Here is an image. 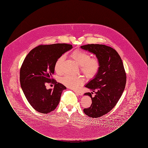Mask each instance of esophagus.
I'll use <instances>...</instances> for the list:
<instances>
[{
	"instance_id": "esophagus-1",
	"label": "esophagus",
	"mask_w": 148,
	"mask_h": 148,
	"mask_svg": "<svg viewBox=\"0 0 148 148\" xmlns=\"http://www.w3.org/2000/svg\"><path fill=\"white\" fill-rule=\"evenodd\" d=\"M74 92H75V94L77 95H83V93L82 92H79V91H76L75 90Z\"/></svg>"
}]
</instances>
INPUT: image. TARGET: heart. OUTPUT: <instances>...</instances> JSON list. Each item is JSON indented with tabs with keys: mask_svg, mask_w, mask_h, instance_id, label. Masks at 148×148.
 I'll return each instance as SVG.
<instances>
[{
	"mask_svg": "<svg viewBox=\"0 0 148 148\" xmlns=\"http://www.w3.org/2000/svg\"><path fill=\"white\" fill-rule=\"evenodd\" d=\"M71 56L77 64L80 65V70L86 79H93L98 74L101 64L98 58H91L89 54L80 49L73 51L71 53ZM64 60V56H59L56 59L54 64V69L57 73H62V67ZM60 82L71 89H77L83 84L84 79L80 77L65 75L61 77Z\"/></svg>",
	"mask_w": 148,
	"mask_h": 148,
	"instance_id": "obj_1",
	"label": "heart"
}]
</instances>
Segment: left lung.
<instances>
[{
  "mask_svg": "<svg viewBox=\"0 0 148 148\" xmlns=\"http://www.w3.org/2000/svg\"><path fill=\"white\" fill-rule=\"evenodd\" d=\"M83 49L95 54L100 62L98 74L85 87L92 90L86 92L92 99V105L83 110L91 118H99L109 113L116 106L125 87L127 76L122 60L118 52L103 44H87ZM94 92L95 96L92 97Z\"/></svg>",
  "mask_w": 148,
  "mask_h": 148,
  "instance_id": "8db88e82",
  "label": "left lung"
}]
</instances>
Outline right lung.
Segmentation results:
<instances>
[{
    "label": "right lung",
    "instance_id": "add662e5",
    "mask_svg": "<svg viewBox=\"0 0 148 148\" xmlns=\"http://www.w3.org/2000/svg\"><path fill=\"white\" fill-rule=\"evenodd\" d=\"M72 48V45L65 43L40 45L24 59L20 70L21 85L29 104L36 111L50 113L59 103L62 93L66 88L52 77L54 64L59 56ZM48 83L54 84V88L47 90Z\"/></svg>",
    "mask_w": 148,
    "mask_h": 148
}]
</instances>
